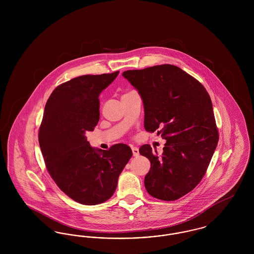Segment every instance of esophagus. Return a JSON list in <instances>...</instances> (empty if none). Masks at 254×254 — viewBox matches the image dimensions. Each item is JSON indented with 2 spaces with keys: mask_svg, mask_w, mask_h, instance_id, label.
<instances>
[{
  "mask_svg": "<svg viewBox=\"0 0 254 254\" xmlns=\"http://www.w3.org/2000/svg\"><path fill=\"white\" fill-rule=\"evenodd\" d=\"M131 150H132V154L134 157H137L139 155V149L135 146H131Z\"/></svg>",
  "mask_w": 254,
  "mask_h": 254,
  "instance_id": "1",
  "label": "esophagus"
}]
</instances>
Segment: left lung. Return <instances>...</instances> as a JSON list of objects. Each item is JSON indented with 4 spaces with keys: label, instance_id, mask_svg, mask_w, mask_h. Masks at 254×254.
Wrapping results in <instances>:
<instances>
[{
    "label": "left lung",
    "instance_id": "obj_1",
    "mask_svg": "<svg viewBox=\"0 0 254 254\" xmlns=\"http://www.w3.org/2000/svg\"><path fill=\"white\" fill-rule=\"evenodd\" d=\"M123 76L143 100L145 130L167 140L161 156L149 145L139 149L150 161L145 190L160 200H177L202 180L217 146L210 97L200 82L172 64L127 70Z\"/></svg>",
    "mask_w": 254,
    "mask_h": 254
}]
</instances>
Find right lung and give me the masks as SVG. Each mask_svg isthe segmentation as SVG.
I'll list each match as a JSON object with an SVG mask.
<instances>
[{"label": "right lung", "mask_w": 254, "mask_h": 254, "mask_svg": "<svg viewBox=\"0 0 254 254\" xmlns=\"http://www.w3.org/2000/svg\"><path fill=\"white\" fill-rule=\"evenodd\" d=\"M118 74L73 78L53 90L45 107L39 144L47 169L61 190L82 205L109 200L132 156L128 145L98 149L90 146L85 137L99 122L100 93Z\"/></svg>", "instance_id": "1"}]
</instances>
